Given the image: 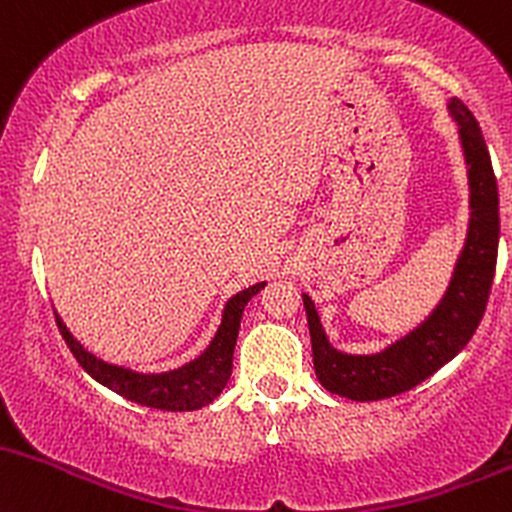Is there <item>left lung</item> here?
Listing matches in <instances>:
<instances>
[{
  "label": "left lung",
  "mask_w": 512,
  "mask_h": 512,
  "mask_svg": "<svg viewBox=\"0 0 512 512\" xmlns=\"http://www.w3.org/2000/svg\"><path fill=\"white\" fill-rule=\"evenodd\" d=\"M459 125L469 176V229L450 287L433 314L401 341L375 355H348L326 338L317 309L302 295L312 336L314 372L321 387L353 401L389 399L428 380L469 343L486 312L498 258V183L479 123L459 99L447 103Z\"/></svg>",
  "instance_id": "left-lung-1"
}]
</instances>
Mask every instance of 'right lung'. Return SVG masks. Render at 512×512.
I'll return each instance as SVG.
<instances>
[{
  "mask_svg": "<svg viewBox=\"0 0 512 512\" xmlns=\"http://www.w3.org/2000/svg\"><path fill=\"white\" fill-rule=\"evenodd\" d=\"M263 287L266 283L246 287L225 304L220 329H217L215 338L203 355H198L179 370L159 372V375H142V372H132L128 367L103 363L72 336L57 314L55 321L77 363L103 387L125 396L128 401H135V404L149 406V409L195 411L212 404V399H217L222 389L227 387L229 375H232V355L234 346H237L241 314H244L246 302L258 295Z\"/></svg>",
  "mask_w": 512,
  "mask_h": 512,
  "instance_id": "add662e5",
  "label": "right lung"
}]
</instances>
